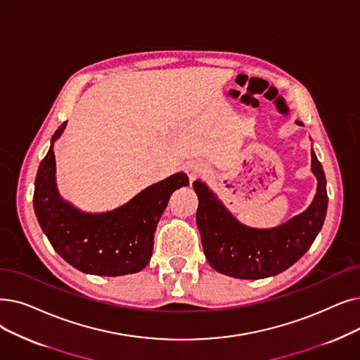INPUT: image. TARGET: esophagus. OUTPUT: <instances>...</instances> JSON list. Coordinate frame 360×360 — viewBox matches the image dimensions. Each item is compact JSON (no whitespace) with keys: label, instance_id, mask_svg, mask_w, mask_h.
<instances>
[{"label":"esophagus","instance_id":"1","mask_svg":"<svg viewBox=\"0 0 360 360\" xmlns=\"http://www.w3.org/2000/svg\"><path fill=\"white\" fill-rule=\"evenodd\" d=\"M207 172H209L207 166L201 162H193V163L186 165V174H188V178L191 182L198 178L206 176Z\"/></svg>","mask_w":360,"mask_h":360}]
</instances>
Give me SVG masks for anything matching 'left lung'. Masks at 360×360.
<instances>
[{
	"label": "left lung",
	"instance_id": "8db88e82",
	"mask_svg": "<svg viewBox=\"0 0 360 360\" xmlns=\"http://www.w3.org/2000/svg\"><path fill=\"white\" fill-rule=\"evenodd\" d=\"M311 172L318 179L311 205L303 213L271 229L243 225L205 182L195 181L193 184L198 195L195 221L210 266L233 278L262 279L284 272L299 260L314 244L328 207L326 179L314 150Z\"/></svg>",
	"mask_w": 360,
	"mask_h": 360
}]
</instances>
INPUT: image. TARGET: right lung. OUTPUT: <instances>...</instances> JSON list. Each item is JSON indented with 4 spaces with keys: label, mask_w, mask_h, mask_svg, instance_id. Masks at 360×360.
<instances>
[{
    "label": "right lung",
    "mask_w": 360,
    "mask_h": 360,
    "mask_svg": "<svg viewBox=\"0 0 360 360\" xmlns=\"http://www.w3.org/2000/svg\"><path fill=\"white\" fill-rule=\"evenodd\" d=\"M66 123L54 132L38 167L34 191L38 222L56 252L77 271L100 276L139 272L151 259L155 226L172 193L188 185V176L179 172L110 212H82L61 198L56 185L53 147Z\"/></svg>",
    "instance_id": "add662e5"
}]
</instances>
